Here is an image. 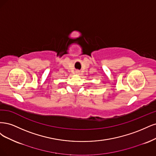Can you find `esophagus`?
I'll return each mask as SVG.
<instances>
[{"instance_id": "esophagus-1", "label": "esophagus", "mask_w": 156, "mask_h": 156, "mask_svg": "<svg viewBox=\"0 0 156 156\" xmlns=\"http://www.w3.org/2000/svg\"><path fill=\"white\" fill-rule=\"evenodd\" d=\"M76 73L77 74H80V71H78V70H77V71H76Z\"/></svg>"}]
</instances>
